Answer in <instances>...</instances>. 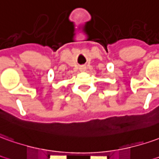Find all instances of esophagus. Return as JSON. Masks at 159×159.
<instances>
[{"label":"esophagus","instance_id":"34e87169","mask_svg":"<svg viewBox=\"0 0 159 159\" xmlns=\"http://www.w3.org/2000/svg\"><path fill=\"white\" fill-rule=\"evenodd\" d=\"M80 71H85L86 70V66H84V65H83V66H80Z\"/></svg>","mask_w":159,"mask_h":159}]
</instances>
